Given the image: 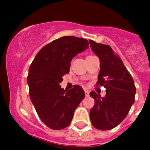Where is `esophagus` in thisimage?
<instances>
[{
    "mask_svg": "<svg viewBox=\"0 0 150 150\" xmlns=\"http://www.w3.org/2000/svg\"><path fill=\"white\" fill-rule=\"evenodd\" d=\"M85 94H86V97H88L89 96V91L88 90H85Z\"/></svg>",
    "mask_w": 150,
    "mask_h": 150,
    "instance_id": "34e87169",
    "label": "esophagus"
}]
</instances>
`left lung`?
<instances>
[{
    "label": "left lung",
    "instance_id": "obj_1",
    "mask_svg": "<svg viewBox=\"0 0 150 150\" xmlns=\"http://www.w3.org/2000/svg\"><path fill=\"white\" fill-rule=\"evenodd\" d=\"M89 43L100 60L96 86L106 88L104 97L95 91L90 93L95 101L90 110V120L96 129L107 131L114 128L125 118L135 102L136 87L131 74L111 47L91 40Z\"/></svg>",
    "mask_w": 150,
    "mask_h": 150
}]
</instances>
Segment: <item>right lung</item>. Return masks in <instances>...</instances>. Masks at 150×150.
Here are the masks:
<instances>
[{
    "mask_svg": "<svg viewBox=\"0 0 150 150\" xmlns=\"http://www.w3.org/2000/svg\"><path fill=\"white\" fill-rule=\"evenodd\" d=\"M88 48L86 39L64 36L43 46L30 64L27 78L30 99L40 120L51 129L67 127L84 99L80 86L67 91L59 83L69 72L72 59Z\"/></svg>",
    "mask_w": 150,
    "mask_h": 150,
    "instance_id": "obj_1",
    "label": "right lung"
}]
</instances>
